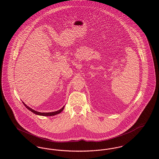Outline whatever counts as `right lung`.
<instances>
[{"instance_id": "add662e5", "label": "right lung", "mask_w": 159, "mask_h": 159, "mask_svg": "<svg viewBox=\"0 0 159 159\" xmlns=\"http://www.w3.org/2000/svg\"><path fill=\"white\" fill-rule=\"evenodd\" d=\"M23 103L24 104V105L25 106V107L28 110H29L30 111L33 112V113H34L35 114L39 115V116H52L57 115V114H60V113H61V111L64 110V107H65V106H63V107L61 108L60 110H58V111H56L50 112V113H41V112H38V111H36L34 110L33 109L31 108L30 107H29V106H27V105H26L24 102H23Z\"/></svg>"}]
</instances>
